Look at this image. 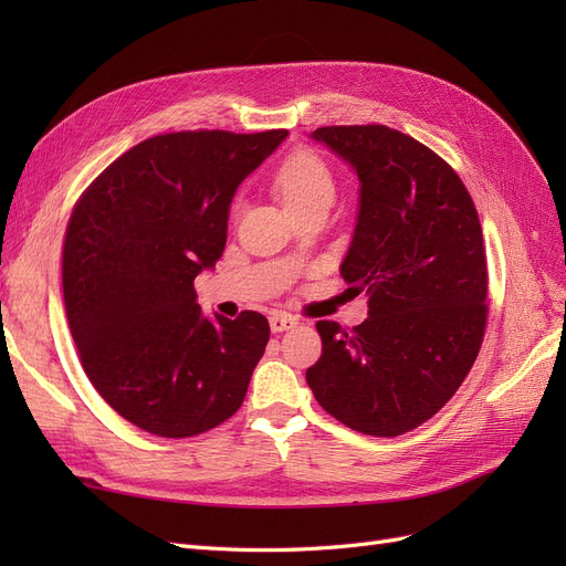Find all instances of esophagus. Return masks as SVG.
Wrapping results in <instances>:
<instances>
[{"instance_id": "esophagus-1", "label": "esophagus", "mask_w": 566, "mask_h": 566, "mask_svg": "<svg viewBox=\"0 0 566 566\" xmlns=\"http://www.w3.org/2000/svg\"><path fill=\"white\" fill-rule=\"evenodd\" d=\"M269 325H271V333H283V331L295 328L297 318L285 314V312H273V314L269 316Z\"/></svg>"}]
</instances>
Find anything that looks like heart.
Wrapping results in <instances>:
<instances>
[{"instance_id":"1","label":"heart","mask_w":566,"mask_h":566,"mask_svg":"<svg viewBox=\"0 0 566 566\" xmlns=\"http://www.w3.org/2000/svg\"><path fill=\"white\" fill-rule=\"evenodd\" d=\"M273 186L290 214L331 208L335 200V177L314 150H295L281 165Z\"/></svg>"}]
</instances>
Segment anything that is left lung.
I'll list each match as a JSON object with an SVG mask.
<instances>
[{
  "mask_svg": "<svg viewBox=\"0 0 566 566\" xmlns=\"http://www.w3.org/2000/svg\"><path fill=\"white\" fill-rule=\"evenodd\" d=\"M358 177V212L339 273L368 295L345 331L318 321L316 401L352 430L399 437L430 420L465 380L486 328V254L465 184L434 150L385 125L318 127Z\"/></svg>",
  "mask_w": 566,
  "mask_h": 566,
  "instance_id": "left-lung-1",
  "label": "left lung"
}]
</instances>
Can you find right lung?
Here are the masks:
<instances>
[{"label":"right lung","mask_w":566,"mask_h":566,"mask_svg":"<svg viewBox=\"0 0 566 566\" xmlns=\"http://www.w3.org/2000/svg\"><path fill=\"white\" fill-rule=\"evenodd\" d=\"M287 132H175L136 144L82 193L63 300L84 373L142 430L181 439L241 408L269 321L202 314L193 281L227 245L235 188Z\"/></svg>","instance_id":"1"}]
</instances>
